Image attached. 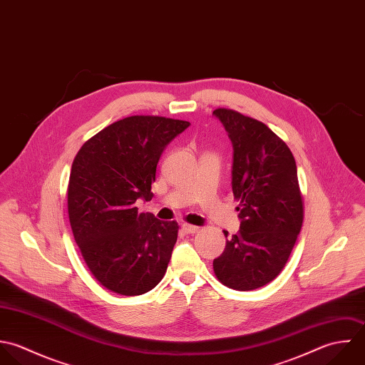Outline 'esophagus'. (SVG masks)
Masks as SVG:
<instances>
[{
    "label": "esophagus",
    "mask_w": 365,
    "mask_h": 365,
    "mask_svg": "<svg viewBox=\"0 0 365 365\" xmlns=\"http://www.w3.org/2000/svg\"><path fill=\"white\" fill-rule=\"evenodd\" d=\"M182 231L185 232V234H195L197 231H198V227H195V225H190V224H182Z\"/></svg>",
    "instance_id": "esophagus-1"
}]
</instances>
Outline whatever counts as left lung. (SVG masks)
I'll use <instances>...</instances> for the list:
<instances>
[{
    "mask_svg": "<svg viewBox=\"0 0 365 365\" xmlns=\"http://www.w3.org/2000/svg\"><path fill=\"white\" fill-rule=\"evenodd\" d=\"M212 115L232 143V191L241 220L240 232L214 259V272L231 289L253 290L282 272L302 230L297 167L290 148L266 124L230 109Z\"/></svg>",
    "mask_w": 365,
    "mask_h": 365,
    "instance_id": "1",
    "label": "left lung"
}]
</instances>
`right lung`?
I'll return each mask as SVG.
<instances>
[{"mask_svg": "<svg viewBox=\"0 0 365 365\" xmlns=\"http://www.w3.org/2000/svg\"><path fill=\"white\" fill-rule=\"evenodd\" d=\"M190 123L130 116L86 141L76 154L68 211L82 256L106 289L123 296L147 293L163 279L178 224L138 212L153 198L157 164L165 147Z\"/></svg>", "mask_w": 365, "mask_h": 365, "instance_id": "right-lung-1", "label": "right lung"}]
</instances>
